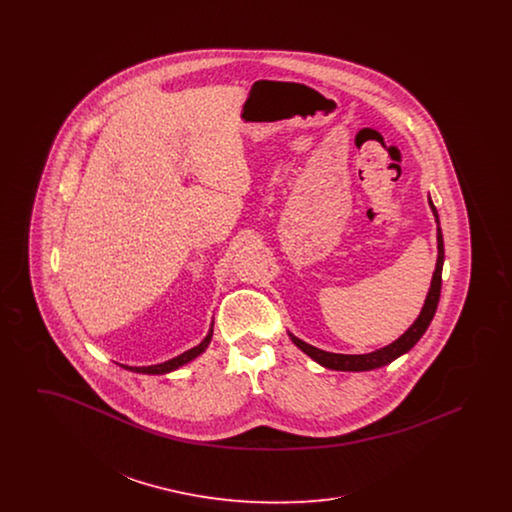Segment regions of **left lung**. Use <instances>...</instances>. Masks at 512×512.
I'll use <instances>...</instances> for the list:
<instances>
[{"mask_svg":"<svg viewBox=\"0 0 512 512\" xmlns=\"http://www.w3.org/2000/svg\"><path fill=\"white\" fill-rule=\"evenodd\" d=\"M430 207H432L436 220L439 222L438 211H436L432 199H430ZM441 270H443V236H441V228H438V263H436V272H434V278H432V288L428 292L426 303L422 307V313H420V317L414 320L413 326L399 340L393 341L384 349L365 353V355H340V353H328V351L317 349V347H313V345H309V343H305V341H301L299 338H293V336L292 341L301 351H305L311 359H315L318 365L326 366V368L355 370V372H359V370H372V368L388 365L391 361H395L399 355L407 353L414 343L422 338L426 328L430 326L432 318L436 315V309H438L439 293H441Z\"/></svg>","mask_w":512,"mask_h":512,"instance_id":"obj_1","label":"left lung"}]
</instances>
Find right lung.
Returning a JSON list of instances; mask_svg holds the SVG:
<instances>
[{"instance_id":"right-lung-1","label":"right lung","mask_w":512,"mask_h":512,"mask_svg":"<svg viewBox=\"0 0 512 512\" xmlns=\"http://www.w3.org/2000/svg\"><path fill=\"white\" fill-rule=\"evenodd\" d=\"M211 336H213V328L209 330V334L205 336V340L201 341L197 347L190 349V351H186V353H182V355H178V357H174V359L167 361V363H161V365L153 366H124V368L134 370V372H144V374H167V372H171V370L178 368V366L190 363V361L195 359L199 353H203V351H205V347H207V345H209V341H211Z\"/></svg>"}]
</instances>
